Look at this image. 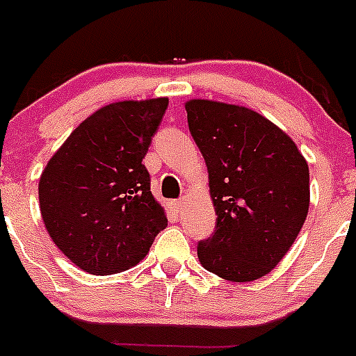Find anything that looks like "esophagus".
Listing matches in <instances>:
<instances>
[{"mask_svg":"<svg viewBox=\"0 0 356 356\" xmlns=\"http://www.w3.org/2000/svg\"><path fill=\"white\" fill-rule=\"evenodd\" d=\"M184 203H185V200H175V201H171V209L175 210V212H180L181 207H184Z\"/></svg>","mask_w":356,"mask_h":356,"instance_id":"esophagus-1","label":"esophagus"}]
</instances>
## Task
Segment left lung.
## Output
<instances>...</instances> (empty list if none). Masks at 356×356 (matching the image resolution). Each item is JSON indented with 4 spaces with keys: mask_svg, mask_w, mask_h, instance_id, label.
Instances as JSON below:
<instances>
[{
    "mask_svg": "<svg viewBox=\"0 0 356 356\" xmlns=\"http://www.w3.org/2000/svg\"><path fill=\"white\" fill-rule=\"evenodd\" d=\"M185 110L217 213L213 234L197 244V259L228 282L262 278L307 219V160L284 130L246 106L191 99Z\"/></svg>",
    "mask_w": 356,
    "mask_h": 356,
    "instance_id": "left-lung-1",
    "label": "left lung"
}]
</instances>
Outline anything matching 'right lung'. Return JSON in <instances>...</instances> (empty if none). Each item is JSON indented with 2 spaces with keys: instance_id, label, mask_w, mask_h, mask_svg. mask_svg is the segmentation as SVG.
Wrapping results in <instances>:
<instances>
[{
  "instance_id": "obj_1",
  "label": "right lung",
  "mask_w": 356,
  "mask_h": 356,
  "mask_svg": "<svg viewBox=\"0 0 356 356\" xmlns=\"http://www.w3.org/2000/svg\"><path fill=\"white\" fill-rule=\"evenodd\" d=\"M168 103L155 97L96 110L40 175L44 226L58 250L90 275L137 266L168 226L143 163Z\"/></svg>"
}]
</instances>
